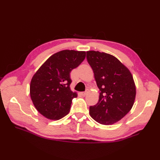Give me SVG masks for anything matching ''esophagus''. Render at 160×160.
I'll use <instances>...</instances> for the list:
<instances>
[{
    "label": "esophagus",
    "instance_id": "34e87169",
    "mask_svg": "<svg viewBox=\"0 0 160 160\" xmlns=\"http://www.w3.org/2000/svg\"><path fill=\"white\" fill-rule=\"evenodd\" d=\"M87 94V91H84V92H81V95H82V96H85Z\"/></svg>",
    "mask_w": 160,
    "mask_h": 160
}]
</instances>
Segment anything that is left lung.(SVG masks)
Here are the masks:
<instances>
[{"label": "left lung", "instance_id": "1", "mask_svg": "<svg viewBox=\"0 0 160 160\" xmlns=\"http://www.w3.org/2000/svg\"><path fill=\"white\" fill-rule=\"evenodd\" d=\"M87 59L100 91L98 102L89 107L91 117L101 124H113L133 106L136 96L133 78L128 68L111 54L88 51Z\"/></svg>", "mask_w": 160, "mask_h": 160}]
</instances>
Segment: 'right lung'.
Segmentation results:
<instances>
[{"instance_id":"1","label":"right lung","mask_w":160,"mask_h":160,"mask_svg":"<svg viewBox=\"0 0 160 160\" xmlns=\"http://www.w3.org/2000/svg\"><path fill=\"white\" fill-rule=\"evenodd\" d=\"M86 57L85 52L62 50L50 56L30 83V97L39 113L57 120L69 113L71 101L78 94L70 89V73Z\"/></svg>"}]
</instances>
